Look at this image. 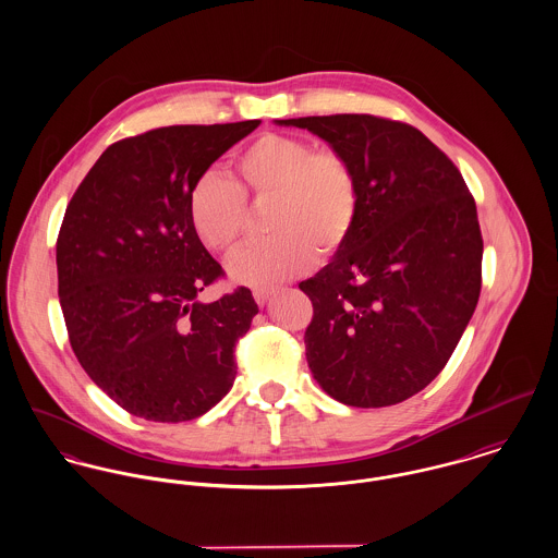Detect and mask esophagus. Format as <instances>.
<instances>
[{"label": "esophagus", "mask_w": 558, "mask_h": 558, "mask_svg": "<svg viewBox=\"0 0 558 558\" xmlns=\"http://www.w3.org/2000/svg\"><path fill=\"white\" fill-rule=\"evenodd\" d=\"M270 294H272L270 288H253V299L257 305H264L270 299Z\"/></svg>", "instance_id": "obj_1"}]
</instances>
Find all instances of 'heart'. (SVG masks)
I'll list each match as a JSON object with an SVG mask.
<instances>
[{
  "label": "heart",
  "mask_w": 558,
  "mask_h": 558,
  "mask_svg": "<svg viewBox=\"0 0 558 558\" xmlns=\"http://www.w3.org/2000/svg\"><path fill=\"white\" fill-rule=\"evenodd\" d=\"M272 202L266 230L272 239L246 246L230 275L248 286H270L335 255L359 217V178L352 162L310 140L264 133L234 159V182L199 175L189 191V223L199 242L230 255L246 228V202Z\"/></svg>",
  "instance_id": "1"
}]
</instances>
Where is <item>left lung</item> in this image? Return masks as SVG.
I'll list each match as a JSON object with an SVG mask.
<instances>
[{"label":"left lung","mask_w":558,"mask_h":558,"mask_svg":"<svg viewBox=\"0 0 558 558\" xmlns=\"http://www.w3.org/2000/svg\"><path fill=\"white\" fill-rule=\"evenodd\" d=\"M352 162L359 217L345 244L299 288L314 305L307 363L330 398L383 408L423 391L477 307L483 239L460 173L418 129L369 113L279 120Z\"/></svg>","instance_id":"left-lung-1"}]
</instances>
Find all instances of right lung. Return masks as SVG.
I'll use <instances>...</instances> for the list:
<instances>
[{"label":"right lung","mask_w":558,"mask_h":558,"mask_svg":"<svg viewBox=\"0 0 558 558\" xmlns=\"http://www.w3.org/2000/svg\"><path fill=\"white\" fill-rule=\"evenodd\" d=\"M257 126L180 124L120 140L69 202L56 248L69 339L94 385L135 416L191 421L234 385V350L257 303L242 286L199 301L226 272L189 223V191Z\"/></svg>","instance_id":"1"}]
</instances>
